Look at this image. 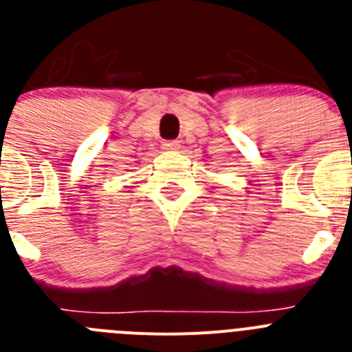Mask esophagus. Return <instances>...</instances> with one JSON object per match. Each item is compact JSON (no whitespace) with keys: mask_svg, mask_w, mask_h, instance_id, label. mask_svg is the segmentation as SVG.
Wrapping results in <instances>:
<instances>
[{"mask_svg":"<svg viewBox=\"0 0 352 352\" xmlns=\"http://www.w3.org/2000/svg\"><path fill=\"white\" fill-rule=\"evenodd\" d=\"M162 148L167 149V151H173V149H178L179 148V141H166L162 144Z\"/></svg>","mask_w":352,"mask_h":352,"instance_id":"obj_1","label":"esophagus"}]
</instances>
